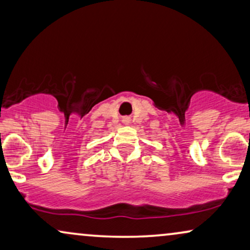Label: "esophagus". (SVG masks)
Instances as JSON below:
<instances>
[{
  "label": "esophagus",
  "instance_id": "34e87169",
  "mask_svg": "<svg viewBox=\"0 0 250 250\" xmlns=\"http://www.w3.org/2000/svg\"><path fill=\"white\" fill-rule=\"evenodd\" d=\"M125 121H127V119H125Z\"/></svg>",
  "mask_w": 250,
  "mask_h": 250
}]
</instances>
